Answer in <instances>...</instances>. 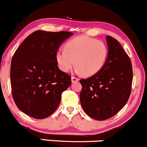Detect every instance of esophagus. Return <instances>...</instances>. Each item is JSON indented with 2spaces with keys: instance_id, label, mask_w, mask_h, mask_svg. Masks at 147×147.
Masks as SVG:
<instances>
[{
  "instance_id": "1",
  "label": "esophagus",
  "mask_w": 147,
  "mask_h": 147,
  "mask_svg": "<svg viewBox=\"0 0 147 147\" xmlns=\"http://www.w3.org/2000/svg\"><path fill=\"white\" fill-rule=\"evenodd\" d=\"M78 78H76V77H75V76H72L71 77V81H72V83H76V82H77V81H78Z\"/></svg>"
}]
</instances>
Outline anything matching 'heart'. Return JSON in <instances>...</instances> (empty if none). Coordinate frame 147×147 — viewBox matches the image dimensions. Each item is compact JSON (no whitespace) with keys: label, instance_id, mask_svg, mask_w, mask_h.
Listing matches in <instances>:
<instances>
[{"label":"heart","instance_id":"obj_1","mask_svg":"<svg viewBox=\"0 0 147 147\" xmlns=\"http://www.w3.org/2000/svg\"><path fill=\"white\" fill-rule=\"evenodd\" d=\"M108 49L102 41L81 36L66 42L63 51H58L56 60L59 68L68 72L74 65L76 71L86 76H91L98 73L105 65Z\"/></svg>","mask_w":147,"mask_h":147}]
</instances>
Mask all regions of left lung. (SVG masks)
<instances>
[{
	"label": "left lung",
	"mask_w": 147,
	"mask_h": 147,
	"mask_svg": "<svg viewBox=\"0 0 147 147\" xmlns=\"http://www.w3.org/2000/svg\"><path fill=\"white\" fill-rule=\"evenodd\" d=\"M108 54L103 67L90 78L81 79L80 101L85 113L97 120L110 118L127 102L132 84V66L119 42L106 37Z\"/></svg>",
	"instance_id": "8db88e82"
}]
</instances>
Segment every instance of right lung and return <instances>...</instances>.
Returning a JSON list of instances; mask_svg holds the SVG:
<instances>
[{
  "label": "right lung",
  "instance_id": "add662e5",
  "mask_svg": "<svg viewBox=\"0 0 147 147\" xmlns=\"http://www.w3.org/2000/svg\"><path fill=\"white\" fill-rule=\"evenodd\" d=\"M72 34L37 30L16 51L10 66V83L13 100L22 113L44 119L57 110L71 78L59 69L56 54Z\"/></svg>",
  "mask_w": 147,
  "mask_h": 147
}]
</instances>
